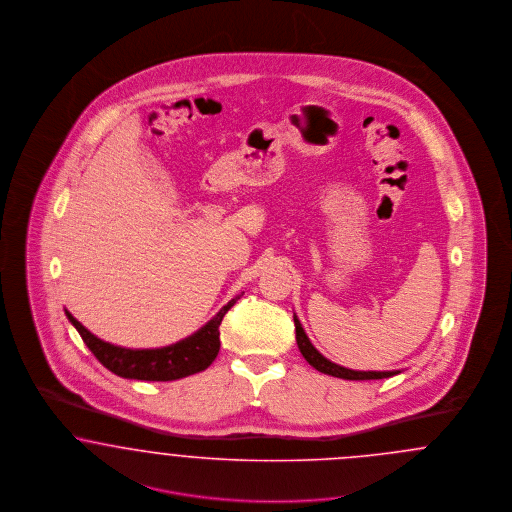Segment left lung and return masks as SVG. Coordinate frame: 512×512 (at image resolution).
<instances>
[{"instance_id":"8db88e82","label":"left lung","mask_w":512,"mask_h":512,"mask_svg":"<svg viewBox=\"0 0 512 512\" xmlns=\"http://www.w3.org/2000/svg\"><path fill=\"white\" fill-rule=\"evenodd\" d=\"M293 322H295V340H297V347L301 351V355L305 357V361L311 366H315L318 372H324L328 376H336V378H343V380H382V378H390L399 374V370H388V372H376V370H351L345 366L336 365L332 361H328L324 355H320L315 345L307 338L299 318L293 315Z\"/></svg>"}]
</instances>
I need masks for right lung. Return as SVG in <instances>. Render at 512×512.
Here are the masks:
<instances>
[{
  "label": "right lung",
  "instance_id": "1",
  "mask_svg": "<svg viewBox=\"0 0 512 512\" xmlns=\"http://www.w3.org/2000/svg\"><path fill=\"white\" fill-rule=\"evenodd\" d=\"M242 295L244 293L230 299L215 317L190 338L176 341L167 347H159V349H126V347L107 343L99 340L98 336H94L90 330H86L67 309H65V315L78 330L80 338L88 345V349L96 355L99 363L107 370H111L113 374L128 380L169 382V380H178L195 372H201L217 359L220 349V322Z\"/></svg>",
  "mask_w": 512,
  "mask_h": 512
}]
</instances>
